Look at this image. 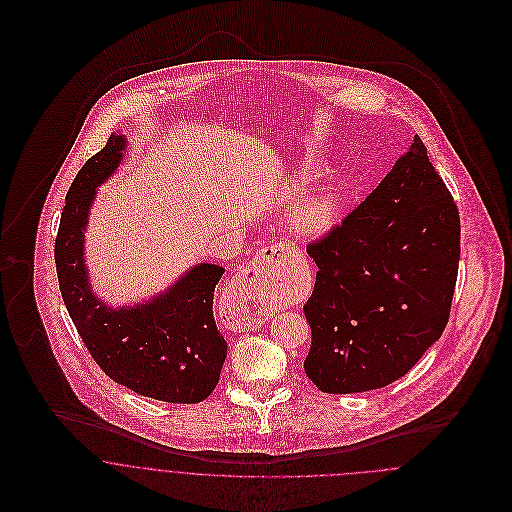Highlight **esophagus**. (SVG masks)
<instances>
[{"label":"esophagus","instance_id":"obj_1","mask_svg":"<svg viewBox=\"0 0 512 512\" xmlns=\"http://www.w3.org/2000/svg\"><path fill=\"white\" fill-rule=\"evenodd\" d=\"M292 256V248L290 244H272L262 248L244 268H240V272L236 274L234 282L230 284V292L232 295L248 305H262L266 303L268 295H270V284L272 278L268 274L270 268L282 264L284 260H288ZM262 313V309H258L256 317ZM254 317V319H256Z\"/></svg>","mask_w":512,"mask_h":512}]
</instances>
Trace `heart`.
<instances>
[{
  "label": "heart",
  "instance_id": "heart-1",
  "mask_svg": "<svg viewBox=\"0 0 512 512\" xmlns=\"http://www.w3.org/2000/svg\"><path fill=\"white\" fill-rule=\"evenodd\" d=\"M339 215V203L333 193H319L297 213V228L303 234L317 236L327 232Z\"/></svg>",
  "mask_w": 512,
  "mask_h": 512
}]
</instances>
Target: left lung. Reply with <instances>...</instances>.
<instances>
[{"label":"left lung","instance_id":"1","mask_svg":"<svg viewBox=\"0 0 512 512\" xmlns=\"http://www.w3.org/2000/svg\"><path fill=\"white\" fill-rule=\"evenodd\" d=\"M457 205L416 136L380 185L307 244V378L329 394L388 386L447 325L461 252Z\"/></svg>","mask_w":512,"mask_h":512}]
</instances>
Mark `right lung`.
Returning <instances> with one entry per match:
<instances>
[{
  "label": "right lung",
  "mask_w": 512,
  "mask_h": 512,
  "mask_svg": "<svg viewBox=\"0 0 512 512\" xmlns=\"http://www.w3.org/2000/svg\"><path fill=\"white\" fill-rule=\"evenodd\" d=\"M124 147L122 136H110L74 177L55 240L59 288L84 347L114 382L161 402L197 404L217 388L226 357L213 317V293L224 270L195 266L153 301L122 309L94 297L84 270L88 209Z\"/></svg>",
  "instance_id": "1"
}]
</instances>
